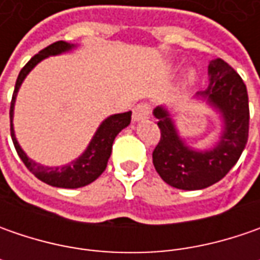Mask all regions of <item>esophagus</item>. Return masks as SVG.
Segmentation results:
<instances>
[{
    "label": "esophagus",
    "instance_id": "esophagus-1",
    "mask_svg": "<svg viewBox=\"0 0 260 260\" xmlns=\"http://www.w3.org/2000/svg\"><path fill=\"white\" fill-rule=\"evenodd\" d=\"M150 114V107L147 104H139L136 105L135 110H133V121L137 123V121H142V120H146Z\"/></svg>",
    "mask_w": 260,
    "mask_h": 260
}]
</instances>
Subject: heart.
<instances>
[{
	"label": "heart",
	"instance_id": "1",
	"mask_svg": "<svg viewBox=\"0 0 260 260\" xmlns=\"http://www.w3.org/2000/svg\"><path fill=\"white\" fill-rule=\"evenodd\" d=\"M195 79V74L194 72H186L184 76V82L185 84H192Z\"/></svg>",
	"mask_w": 260,
	"mask_h": 260
}]
</instances>
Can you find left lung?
<instances>
[{"label":"left lung","mask_w":260,"mask_h":260,"mask_svg":"<svg viewBox=\"0 0 260 260\" xmlns=\"http://www.w3.org/2000/svg\"><path fill=\"white\" fill-rule=\"evenodd\" d=\"M208 86L195 100L220 117L217 142L208 149H195L179 135L171 110H153L160 128V142L153 150V165L166 184L185 191L204 189L218 182L236 165L249 136V98L242 78L221 59L208 65Z\"/></svg>","instance_id":"1"}]
</instances>
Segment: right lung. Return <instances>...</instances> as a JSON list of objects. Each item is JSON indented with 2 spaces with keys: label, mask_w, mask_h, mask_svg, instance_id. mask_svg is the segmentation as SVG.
<instances>
[{
  "label": "right lung",
  "mask_w": 260,
  "mask_h": 260,
  "mask_svg": "<svg viewBox=\"0 0 260 260\" xmlns=\"http://www.w3.org/2000/svg\"><path fill=\"white\" fill-rule=\"evenodd\" d=\"M76 45L68 43V42H56L53 45L47 46L46 49L40 50L36 56H33L27 65L20 71L17 82H15L14 94L11 100V108H10V120H11V139L14 143L15 150L20 156V159L24 162L27 169L35 175L36 178H39L42 182L57 188H81L85 185L94 182L95 179L103 174L107 168V162L111 156V149L113 143L117 135L130 124L132 121V111L121 113V114H113L107 117L101 124L98 125L96 132L92 136L91 142L88 143L86 149L78 156L75 160L60 166H46L35 162L33 159H30L24 150L21 149V146L18 143L17 137H15L14 124H13V118H14V107L17 94L20 91V86L24 82L27 75L35 69L37 63H40L43 59L49 56H57L62 53H68L71 50H74Z\"/></svg>",
  "instance_id": "1"
}]
</instances>
